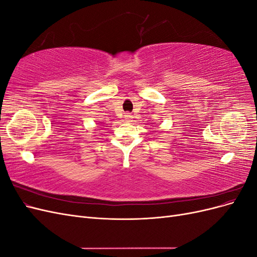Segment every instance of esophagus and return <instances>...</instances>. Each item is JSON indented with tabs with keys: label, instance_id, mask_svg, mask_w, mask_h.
Instances as JSON below:
<instances>
[{
	"label": "esophagus",
	"instance_id": "esophagus-1",
	"mask_svg": "<svg viewBox=\"0 0 257 257\" xmlns=\"http://www.w3.org/2000/svg\"><path fill=\"white\" fill-rule=\"evenodd\" d=\"M124 119H125L126 121H130L132 119V115L130 113H125L124 114Z\"/></svg>",
	"mask_w": 257,
	"mask_h": 257
}]
</instances>
